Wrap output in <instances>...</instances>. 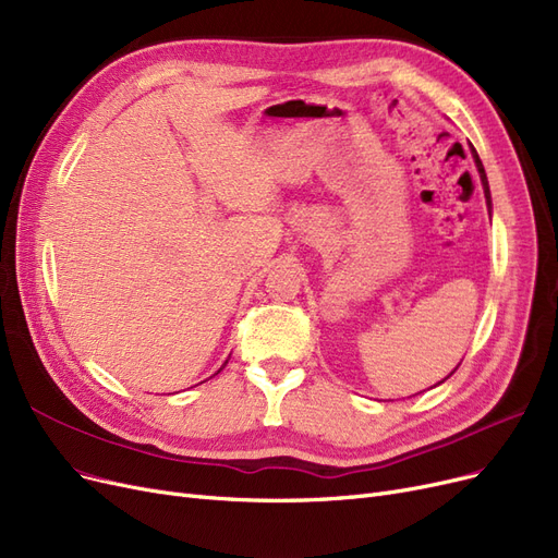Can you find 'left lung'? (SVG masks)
<instances>
[{
    "label": "left lung",
    "mask_w": 558,
    "mask_h": 558,
    "mask_svg": "<svg viewBox=\"0 0 558 558\" xmlns=\"http://www.w3.org/2000/svg\"><path fill=\"white\" fill-rule=\"evenodd\" d=\"M471 156H473V162H476V168H478V174H481V183H483V193H485V202H487V209L492 211V195H489V183H487V174H485V168H483V162H481V158H478V154H476V149H471ZM460 367V365H458ZM456 367V369H458ZM456 369H452V373H456ZM450 373V375H452ZM448 375V377H450ZM446 377V379H448ZM441 384V381H439Z\"/></svg>",
    "instance_id": "1"
}]
</instances>
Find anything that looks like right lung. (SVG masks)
<instances>
[{"instance_id": "1", "label": "right lung", "mask_w": 558, "mask_h": 558, "mask_svg": "<svg viewBox=\"0 0 558 558\" xmlns=\"http://www.w3.org/2000/svg\"><path fill=\"white\" fill-rule=\"evenodd\" d=\"M225 365H227V361H225V363H222V367H225ZM222 367H220V369H222ZM220 369H218V373H220Z\"/></svg>"}]
</instances>
